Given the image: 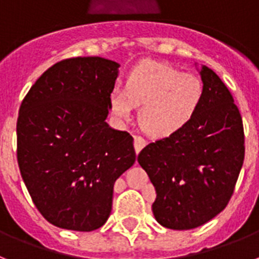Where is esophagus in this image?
<instances>
[{
	"label": "esophagus",
	"mask_w": 259,
	"mask_h": 259,
	"mask_svg": "<svg viewBox=\"0 0 259 259\" xmlns=\"http://www.w3.org/2000/svg\"><path fill=\"white\" fill-rule=\"evenodd\" d=\"M146 146V141L143 140L142 137L134 136V149H136V153L138 154L143 147Z\"/></svg>",
	"instance_id": "esophagus-1"
}]
</instances>
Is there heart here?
<instances>
[{
    "mask_svg": "<svg viewBox=\"0 0 259 259\" xmlns=\"http://www.w3.org/2000/svg\"><path fill=\"white\" fill-rule=\"evenodd\" d=\"M203 82L190 73L158 62H143L129 73L125 89L110 92V108L127 121L141 105L140 123L149 136L164 138L184 129L203 100Z\"/></svg>",
    "mask_w": 259,
    "mask_h": 259,
    "instance_id": "obj_1",
    "label": "heart"
}]
</instances>
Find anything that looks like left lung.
<instances>
[{
	"mask_svg": "<svg viewBox=\"0 0 259 259\" xmlns=\"http://www.w3.org/2000/svg\"><path fill=\"white\" fill-rule=\"evenodd\" d=\"M199 73L204 93L195 117L138 154L156 191L154 217L168 229H193L220 213L245 158L242 118L232 93L207 66Z\"/></svg>",
	"mask_w": 259,
	"mask_h": 259,
	"instance_id": "8db88e82",
	"label": "left lung"
}]
</instances>
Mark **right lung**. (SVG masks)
<instances>
[{
	"label": "right lung",
	"mask_w": 259,
	"mask_h": 259,
	"mask_svg": "<svg viewBox=\"0 0 259 259\" xmlns=\"http://www.w3.org/2000/svg\"><path fill=\"white\" fill-rule=\"evenodd\" d=\"M118 68L100 56L62 60L36 80L21 104L19 171L35 207L58 228L103 227L114 182L136 162L133 137L105 121Z\"/></svg>",
	"instance_id": "right-lung-1"
}]
</instances>
